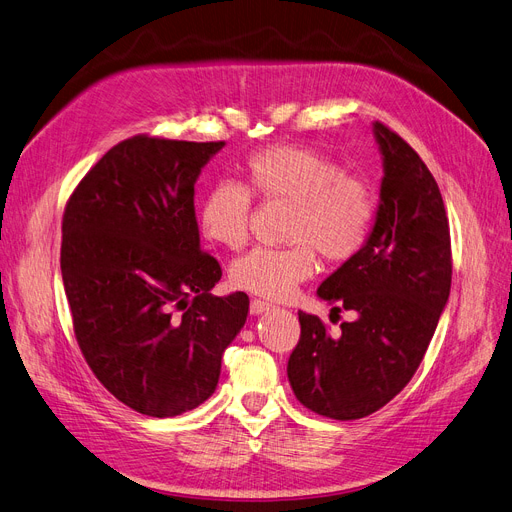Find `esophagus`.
I'll list each match as a JSON object with an SVG mask.
<instances>
[{
	"label": "esophagus",
	"mask_w": 512,
	"mask_h": 512,
	"mask_svg": "<svg viewBox=\"0 0 512 512\" xmlns=\"http://www.w3.org/2000/svg\"><path fill=\"white\" fill-rule=\"evenodd\" d=\"M272 307H274V305L268 303V301L253 299V301H251V314H253V316H261V314H265V311H270Z\"/></svg>",
	"instance_id": "esophagus-1"
}]
</instances>
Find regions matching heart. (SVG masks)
<instances>
[{"instance_id":"b5f03b06","label":"heart","mask_w":512,"mask_h":512,"mask_svg":"<svg viewBox=\"0 0 512 512\" xmlns=\"http://www.w3.org/2000/svg\"><path fill=\"white\" fill-rule=\"evenodd\" d=\"M249 188L263 201L295 205L288 221V249H253L238 257L230 280L240 291L284 299L316 270V251L345 261L368 238L374 198L358 177L343 175L324 154L305 146H270L247 163ZM251 194L236 182L217 184L201 207V230L224 249H240L249 238Z\"/></svg>"}]
</instances>
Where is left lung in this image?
<instances>
[{
	"mask_svg": "<svg viewBox=\"0 0 512 512\" xmlns=\"http://www.w3.org/2000/svg\"><path fill=\"white\" fill-rule=\"evenodd\" d=\"M372 133L383 159L372 230L318 288L355 320L330 337L318 316L299 311L301 339L286 368L299 402L335 420L364 418L410 383L452 284L450 226L435 177L389 127L376 121Z\"/></svg>",
	"mask_w": 512,
	"mask_h": 512,
	"instance_id": "1",
	"label": "left lung"
}]
</instances>
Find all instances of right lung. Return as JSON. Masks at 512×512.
Returning a JSON list of instances; mask_svg holds the SVG:
<instances>
[{
  "instance_id": "1",
  "label": "right lung",
  "mask_w": 512,
  "mask_h": 512,
  "mask_svg": "<svg viewBox=\"0 0 512 512\" xmlns=\"http://www.w3.org/2000/svg\"><path fill=\"white\" fill-rule=\"evenodd\" d=\"M226 142L136 136L110 148L69 198L60 270L75 337L119 402L169 418L213 395L247 293L211 295L194 184Z\"/></svg>"
}]
</instances>
